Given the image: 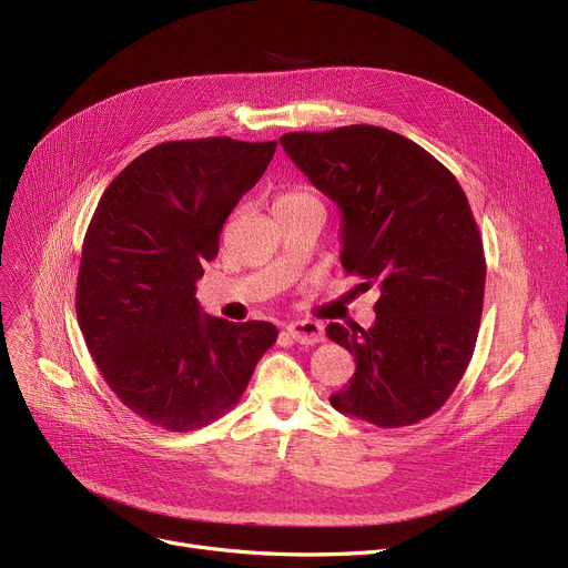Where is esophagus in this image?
I'll list each match as a JSON object with an SVG mask.
<instances>
[{"instance_id":"obj_1","label":"esophagus","mask_w":568,"mask_h":568,"mask_svg":"<svg viewBox=\"0 0 568 568\" xmlns=\"http://www.w3.org/2000/svg\"><path fill=\"white\" fill-rule=\"evenodd\" d=\"M287 334L292 341L302 343V345H315L324 341V329L322 324L315 320H294L287 324Z\"/></svg>"}]
</instances>
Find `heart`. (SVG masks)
Here are the masks:
<instances>
[{
  "instance_id": "obj_1",
  "label": "heart",
  "mask_w": 568,
  "mask_h": 568,
  "mask_svg": "<svg viewBox=\"0 0 568 568\" xmlns=\"http://www.w3.org/2000/svg\"><path fill=\"white\" fill-rule=\"evenodd\" d=\"M311 202H320L315 193H311L306 189H290L276 197L274 206H300V204H311Z\"/></svg>"
}]
</instances>
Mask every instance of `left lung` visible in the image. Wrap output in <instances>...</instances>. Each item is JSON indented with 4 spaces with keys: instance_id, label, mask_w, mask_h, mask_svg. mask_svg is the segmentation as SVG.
<instances>
[{
    "instance_id": "obj_1",
    "label": "left lung",
    "mask_w": 568,
    "mask_h": 568,
    "mask_svg": "<svg viewBox=\"0 0 568 568\" xmlns=\"http://www.w3.org/2000/svg\"><path fill=\"white\" fill-rule=\"evenodd\" d=\"M281 144L341 214V264L379 290L375 324L332 322L356 371L332 405L379 428L419 424L463 379L479 336L486 257L456 176L371 124L285 133Z\"/></svg>"
}]
</instances>
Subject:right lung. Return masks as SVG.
Returning a JSON list of instances; mask_svg holds the SVG:
<instances>
[{
    "mask_svg": "<svg viewBox=\"0 0 568 568\" xmlns=\"http://www.w3.org/2000/svg\"><path fill=\"white\" fill-rule=\"evenodd\" d=\"M276 140L163 142L119 172L87 227L75 313L89 354L133 414L189 433L246 392L272 322L202 315L195 283L219 255L236 202L264 174Z\"/></svg>",
    "mask_w": 568,
    "mask_h": 568,
    "instance_id": "obj_1",
    "label": "right lung"
}]
</instances>
